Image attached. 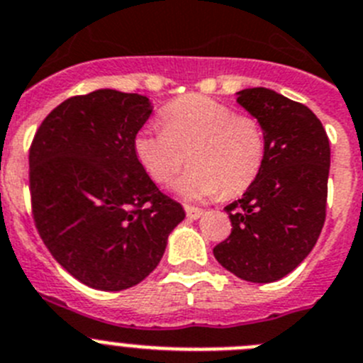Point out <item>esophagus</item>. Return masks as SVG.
Returning a JSON list of instances; mask_svg holds the SVG:
<instances>
[{
	"label": "esophagus",
	"mask_w": 363,
	"mask_h": 363,
	"mask_svg": "<svg viewBox=\"0 0 363 363\" xmlns=\"http://www.w3.org/2000/svg\"><path fill=\"white\" fill-rule=\"evenodd\" d=\"M184 210H186V217H188L189 220H197V218H201L202 213H204V210L195 208V206H184Z\"/></svg>",
	"instance_id": "1"
}]
</instances>
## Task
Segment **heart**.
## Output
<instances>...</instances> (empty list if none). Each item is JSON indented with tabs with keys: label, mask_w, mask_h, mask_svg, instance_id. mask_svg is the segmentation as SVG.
Segmentation results:
<instances>
[{
	"label": "heart",
	"mask_w": 363,
	"mask_h": 363,
	"mask_svg": "<svg viewBox=\"0 0 363 363\" xmlns=\"http://www.w3.org/2000/svg\"><path fill=\"white\" fill-rule=\"evenodd\" d=\"M162 128L145 126L133 137V152L148 177L168 184L186 161L189 168L175 182L186 201H204L246 191L266 159V132L253 116L237 113L211 97L184 96L161 112Z\"/></svg>",
	"instance_id": "heart-1"
}]
</instances>
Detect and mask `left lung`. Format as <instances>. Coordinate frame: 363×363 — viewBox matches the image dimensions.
Masks as SVG:
<instances>
[{
  "instance_id": "8db88e82",
  "label": "left lung",
  "mask_w": 363,
  "mask_h": 363,
  "mask_svg": "<svg viewBox=\"0 0 363 363\" xmlns=\"http://www.w3.org/2000/svg\"><path fill=\"white\" fill-rule=\"evenodd\" d=\"M237 96V103L264 126L266 159L242 199L226 206L233 230L213 255L238 279L275 282L291 273L318 240L331 148L308 106L262 86Z\"/></svg>"
}]
</instances>
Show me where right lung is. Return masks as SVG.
I'll list each match as a JSON object with an SVG mask.
<instances>
[{
    "mask_svg": "<svg viewBox=\"0 0 363 363\" xmlns=\"http://www.w3.org/2000/svg\"><path fill=\"white\" fill-rule=\"evenodd\" d=\"M152 110L146 96L101 88L63 101L32 141L39 237L74 279L94 289L121 291L145 280L186 217L133 152Z\"/></svg>",
    "mask_w": 363,
    "mask_h": 363,
    "instance_id": "add662e5",
    "label": "right lung"
}]
</instances>
